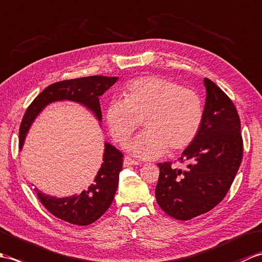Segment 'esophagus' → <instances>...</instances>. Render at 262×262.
Listing matches in <instances>:
<instances>
[{
    "instance_id": "1",
    "label": "esophagus",
    "mask_w": 262,
    "mask_h": 262,
    "mask_svg": "<svg viewBox=\"0 0 262 262\" xmlns=\"http://www.w3.org/2000/svg\"><path fill=\"white\" fill-rule=\"evenodd\" d=\"M137 164H140L138 163V161L132 159L129 157H126L124 159V166H130V165H137Z\"/></svg>"
}]
</instances>
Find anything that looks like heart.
Returning a JSON list of instances; mask_svg holds the SVG:
<instances>
[{
	"label": "heart",
	"mask_w": 262,
	"mask_h": 262,
	"mask_svg": "<svg viewBox=\"0 0 262 262\" xmlns=\"http://www.w3.org/2000/svg\"><path fill=\"white\" fill-rule=\"evenodd\" d=\"M125 100L114 99L105 108V122L114 140L124 143L142 120L145 132L127 144L137 158L152 160L168 151L191 145L204 121L199 94L179 83L157 75L137 77L124 89Z\"/></svg>",
	"instance_id": "1"
}]
</instances>
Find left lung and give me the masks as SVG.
<instances>
[{"label":"left lung","mask_w":262,"mask_h":262,"mask_svg":"<svg viewBox=\"0 0 262 262\" xmlns=\"http://www.w3.org/2000/svg\"><path fill=\"white\" fill-rule=\"evenodd\" d=\"M205 114L196 140L179 162L159 163L155 197L161 208L176 220L188 221L207 213L230 190L243 157L241 121L230 97L213 81L205 79Z\"/></svg>","instance_id":"1"}]
</instances>
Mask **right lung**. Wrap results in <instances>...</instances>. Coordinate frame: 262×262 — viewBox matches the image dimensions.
Wrapping results in <instances>:
<instances>
[{"instance_id": "obj_1", "label": "right lung", "mask_w": 262, "mask_h": 262, "mask_svg": "<svg viewBox=\"0 0 262 262\" xmlns=\"http://www.w3.org/2000/svg\"><path fill=\"white\" fill-rule=\"evenodd\" d=\"M118 77L93 75L81 79L64 80L48 85L33 99L27 108L19 129V148L24 145L28 129L37 115L48 103L58 100H72L86 105L101 120L99 97L114 85ZM124 154L110 144H105L103 163L94 182L80 194L68 198H54L36 191L39 202L49 213L59 220L79 226L92 224L101 217L113 203L118 187L119 172L122 169Z\"/></svg>"}]
</instances>
